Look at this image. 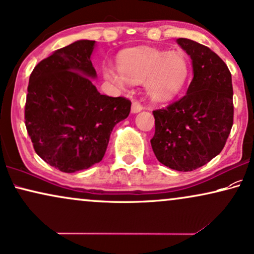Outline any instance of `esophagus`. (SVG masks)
I'll return each instance as SVG.
<instances>
[{
    "label": "esophagus",
    "instance_id": "obj_1",
    "mask_svg": "<svg viewBox=\"0 0 254 254\" xmlns=\"http://www.w3.org/2000/svg\"><path fill=\"white\" fill-rule=\"evenodd\" d=\"M143 110V107L140 105V103H138V102H132V107H131V112L132 114H138V112H140Z\"/></svg>",
    "mask_w": 254,
    "mask_h": 254
}]
</instances>
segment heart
<instances>
[{
    "mask_svg": "<svg viewBox=\"0 0 254 254\" xmlns=\"http://www.w3.org/2000/svg\"><path fill=\"white\" fill-rule=\"evenodd\" d=\"M118 69H104V77L117 86L144 82L146 95L155 102H169L181 94L190 76V64L183 51L144 48L125 54Z\"/></svg>",
    "mask_w": 254,
    "mask_h": 254,
    "instance_id": "heart-1",
    "label": "heart"
}]
</instances>
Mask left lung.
<instances>
[{
  "label": "left lung",
  "mask_w": 254,
  "mask_h": 254,
  "mask_svg": "<svg viewBox=\"0 0 254 254\" xmlns=\"http://www.w3.org/2000/svg\"><path fill=\"white\" fill-rule=\"evenodd\" d=\"M176 42L190 56L193 78L184 97L153 111L151 146L162 164L186 172L223 150L233 124V88L229 68L210 48L189 38Z\"/></svg>",
  "instance_id": "8db88e82"
}]
</instances>
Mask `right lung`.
Instances as JSON below:
<instances>
[{"label":"right lung","instance_id":"right-lung-1","mask_svg":"<svg viewBox=\"0 0 254 254\" xmlns=\"http://www.w3.org/2000/svg\"><path fill=\"white\" fill-rule=\"evenodd\" d=\"M96 41L79 40L41 61L29 78L25 127L36 153L72 173L101 162L115 125L129 116L131 102L101 95L92 79Z\"/></svg>","mask_w":254,"mask_h":254}]
</instances>
